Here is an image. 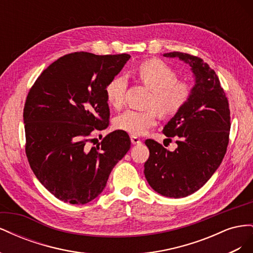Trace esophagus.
I'll return each instance as SVG.
<instances>
[{"label": "esophagus", "instance_id": "esophagus-1", "mask_svg": "<svg viewBox=\"0 0 253 253\" xmlns=\"http://www.w3.org/2000/svg\"><path fill=\"white\" fill-rule=\"evenodd\" d=\"M131 141L133 144H140L141 143V140L136 136H131Z\"/></svg>", "mask_w": 253, "mask_h": 253}]
</instances>
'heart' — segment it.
<instances>
[{
  "label": "heart",
  "mask_w": 253,
  "mask_h": 253,
  "mask_svg": "<svg viewBox=\"0 0 253 253\" xmlns=\"http://www.w3.org/2000/svg\"><path fill=\"white\" fill-rule=\"evenodd\" d=\"M136 75L152 90L149 105L156 106L164 115L177 113L188 102L191 95L190 86L185 82L176 80V73L163 61L156 59L144 61L137 68ZM126 86L125 77H114L105 87L108 102L115 108H121L125 103ZM157 118L158 112L154 108L147 111L126 110L118 115L115 126L129 134L142 135L156 125Z\"/></svg>",
  "instance_id": "1"
}]
</instances>
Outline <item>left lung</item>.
<instances>
[{"label":"left lung","instance_id":"1","mask_svg":"<svg viewBox=\"0 0 253 253\" xmlns=\"http://www.w3.org/2000/svg\"><path fill=\"white\" fill-rule=\"evenodd\" d=\"M189 64L194 85L183 108L165 126L167 137L176 136L173 152L148 139L150 157L144 175L151 188L163 196L180 198L200 190L218 169L226 154L230 111L215 72L198 58L179 51L164 53Z\"/></svg>","mask_w":253,"mask_h":253}]
</instances>
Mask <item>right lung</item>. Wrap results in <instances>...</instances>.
Wrapping results in <instances>:
<instances>
[{
  "mask_svg": "<svg viewBox=\"0 0 253 253\" xmlns=\"http://www.w3.org/2000/svg\"><path fill=\"white\" fill-rule=\"evenodd\" d=\"M129 58L68 53L44 70L29 90L23 113L26 156L38 180L60 201L84 205L95 200L131 148L125 131L87 145L91 132L109 125L105 87Z\"/></svg>",
  "mask_w": 253,
  "mask_h": 253,
  "instance_id": "add662e5",
  "label": "right lung"
}]
</instances>
